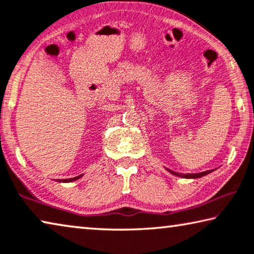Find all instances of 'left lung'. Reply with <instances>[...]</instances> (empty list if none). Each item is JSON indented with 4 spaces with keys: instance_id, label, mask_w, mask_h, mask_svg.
<instances>
[{
    "instance_id": "obj_1",
    "label": "left lung",
    "mask_w": 254,
    "mask_h": 254,
    "mask_svg": "<svg viewBox=\"0 0 254 254\" xmlns=\"http://www.w3.org/2000/svg\"><path fill=\"white\" fill-rule=\"evenodd\" d=\"M171 174L176 175V176H181V177H184V178H200L202 176H205V175H208L209 173H211V170H208V171H204V173H198V174H179L176 173V171H171Z\"/></svg>"
}]
</instances>
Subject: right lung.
Masks as SVG:
<instances>
[{
	"instance_id": "right-lung-1",
	"label": "right lung",
	"mask_w": 254,
	"mask_h": 254,
	"mask_svg": "<svg viewBox=\"0 0 254 254\" xmlns=\"http://www.w3.org/2000/svg\"><path fill=\"white\" fill-rule=\"evenodd\" d=\"M80 176H77L75 178H69V179H64V182H72V181H76V179L79 178Z\"/></svg>"
}]
</instances>
